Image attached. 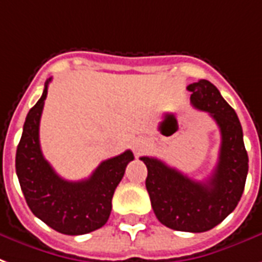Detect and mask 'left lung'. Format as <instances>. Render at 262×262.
I'll return each instance as SVG.
<instances>
[{
  "mask_svg": "<svg viewBox=\"0 0 262 262\" xmlns=\"http://www.w3.org/2000/svg\"><path fill=\"white\" fill-rule=\"evenodd\" d=\"M195 108L209 113L220 127L219 162L206 181H195L157 158L141 157L148 174L145 187L157 219L167 228L205 232L231 214L241 201L247 170L243 132L235 110L206 79L187 88Z\"/></svg>",
  "mask_w": 262,
  "mask_h": 262,
  "instance_id": "left-lung-1",
  "label": "left lung"
}]
</instances>
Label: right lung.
Segmentation results:
<instances>
[{"mask_svg":"<svg viewBox=\"0 0 262 262\" xmlns=\"http://www.w3.org/2000/svg\"><path fill=\"white\" fill-rule=\"evenodd\" d=\"M51 79L45 82L41 99L26 117L16 149V174L34 215L60 233L83 235L107 223L115 188L135 157L127 149L103 161L89 179H61L43 158L39 145V121Z\"/></svg>","mask_w":262,"mask_h":262,"instance_id":"1","label":"right lung"}]
</instances>
